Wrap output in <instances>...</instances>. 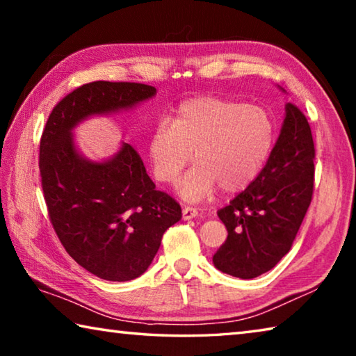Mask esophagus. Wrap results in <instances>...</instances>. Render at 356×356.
Listing matches in <instances>:
<instances>
[{
	"label": "esophagus",
	"mask_w": 356,
	"mask_h": 356,
	"mask_svg": "<svg viewBox=\"0 0 356 356\" xmlns=\"http://www.w3.org/2000/svg\"><path fill=\"white\" fill-rule=\"evenodd\" d=\"M197 215H200V212H197V209H195V207L186 206V207H184V210H182L184 220H191V218H195V216H197Z\"/></svg>",
	"instance_id": "34e87169"
}]
</instances>
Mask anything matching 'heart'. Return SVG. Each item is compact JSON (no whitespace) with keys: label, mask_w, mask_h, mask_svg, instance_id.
I'll return each mask as SVG.
<instances>
[{"label":"heart","mask_w":356,"mask_h":356,"mask_svg":"<svg viewBox=\"0 0 356 356\" xmlns=\"http://www.w3.org/2000/svg\"><path fill=\"white\" fill-rule=\"evenodd\" d=\"M275 144L272 114L257 105L221 97L184 102L172 120L155 124L149 140L154 177L174 184L193 160L197 165L179 184L186 201H202L218 186L237 193L254 180Z\"/></svg>","instance_id":"b5f03b06"}]
</instances>
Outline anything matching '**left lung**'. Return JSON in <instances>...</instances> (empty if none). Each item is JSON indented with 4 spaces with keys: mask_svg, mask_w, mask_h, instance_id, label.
Returning <instances> with one entry per match:
<instances>
[{
    "mask_svg": "<svg viewBox=\"0 0 356 356\" xmlns=\"http://www.w3.org/2000/svg\"><path fill=\"white\" fill-rule=\"evenodd\" d=\"M314 160L308 119L287 104L280 138L262 171L218 210L227 229L226 242L213 254L220 272L251 280L287 254L312 200Z\"/></svg>",
    "mask_w": 356,
    "mask_h": 356,
    "instance_id": "1",
    "label": "left lung"
}]
</instances>
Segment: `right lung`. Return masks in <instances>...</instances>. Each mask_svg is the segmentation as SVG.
Here are the masks:
<instances>
[{
    "instance_id": "1",
    "label": "right lung",
    "mask_w": 356,
    "mask_h": 356,
    "mask_svg": "<svg viewBox=\"0 0 356 356\" xmlns=\"http://www.w3.org/2000/svg\"><path fill=\"white\" fill-rule=\"evenodd\" d=\"M155 92L143 83L83 84L53 108L40 138L39 170L53 229L76 264L106 281L146 272L182 210L155 188L134 146L122 143L110 160L91 161L78 154L72 130L89 116L129 110Z\"/></svg>"
}]
</instances>
